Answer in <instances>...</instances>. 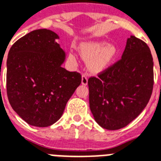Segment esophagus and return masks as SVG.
I'll use <instances>...</instances> for the list:
<instances>
[{"label":"esophagus","instance_id":"1","mask_svg":"<svg viewBox=\"0 0 161 161\" xmlns=\"http://www.w3.org/2000/svg\"><path fill=\"white\" fill-rule=\"evenodd\" d=\"M81 83L82 85H84V86H86L87 83H88V78H87L86 75H82Z\"/></svg>","mask_w":161,"mask_h":161}]
</instances>
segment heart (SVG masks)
Instances as JSON below:
<instances>
[{"instance_id": "obj_1", "label": "heart", "mask_w": 161, "mask_h": 161, "mask_svg": "<svg viewBox=\"0 0 161 161\" xmlns=\"http://www.w3.org/2000/svg\"><path fill=\"white\" fill-rule=\"evenodd\" d=\"M82 57L89 60V68L93 72H101L113 62L118 54L117 47L104 42H84L80 46ZM70 58L75 60V56L70 54Z\"/></svg>"}]
</instances>
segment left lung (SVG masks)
I'll list each match as a JSON object with an SVG mask.
<instances>
[{"label":"left lung","instance_id":"left-lung-1","mask_svg":"<svg viewBox=\"0 0 161 161\" xmlns=\"http://www.w3.org/2000/svg\"><path fill=\"white\" fill-rule=\"evenodd\" d=\"M153 65L147 44L131 36L121 59L89 78L90 108L101 127L121 129L142 112L152 94Z\"/></svg>","mask_w":161,"mask_h":161}]
</instances>
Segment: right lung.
I'll list each match as a JSON object with an SVG mask.
<instances>
[{
    "label": "right lung",
    "instance_id": "obj_1",
    "mask_svg": "<svg viewBox=\"0 0 161 161\" xmlns=\"http://www.w3.org/2000/svg\"><path fill=\"white\" fill-rule=\"evenodd\" d=\"M59 36L47 29L31 31L12 45L7 58L6 93L11 107L26 123H56L81 83V75L61 67L65 52Z\"/></svg>",
    "mask_w": 161,
    "mask_h": 161
}]
</instances>
